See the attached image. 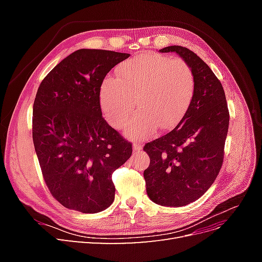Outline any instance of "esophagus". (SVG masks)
<instances>
[{"label":"esophagus","instance_id":"1","mask_svg":"<svg viewBox=\"0 0 262 262\" xmlns=\"http://www.w3.org/2000/svg\"><path fill=\"white\" fill-rule=\"evenodd\" d=\"M132 147H133V152L137 153V152H140V150L142 149V147H143V146H142L140 143H133Z\"/></svg>","mask_w":262,"mask_h":262}]
</instances>
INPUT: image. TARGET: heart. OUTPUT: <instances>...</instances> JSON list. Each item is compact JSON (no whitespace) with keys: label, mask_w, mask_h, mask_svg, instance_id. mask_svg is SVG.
I'll list each match as a JSON object with an SVG mask.
<instances>
[{"label":"heart","mask_w":262,"mask_h":262,"mask_svg":"<svg viewBox=\"0 0 262 262\" xmlns=\"http://www.w3.org/2000/svg\"><path fill=\"white\" fill-rule=\"evenodd\" d=\"M193 75L181 59L144 53L118 68L117 78H107L100 90V106L107 121L120 128L134 110L139 113L124 126L132 139H148L156 126L175 125L191 100Z\"/></svg>","instance_id":"b5f03b06"}]
</instances>
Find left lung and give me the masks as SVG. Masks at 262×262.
<instances>
[{"mask_svg": "<svg viewBox=\"0 0 262 262\" xmlns=\"http://www.w3.org/2000/svg\"><path fill=\"white\" fill-rule=\"evenodd\" d=\"M160 52L180 55L194 81L191 101L176 128L144 145L150 160L143 173L148 198L176 208L199 199L217 177L229 114L223 86L202 59L181 46Z\"/></svg>", "mask_w": 262, "mask_h": 262, "instance_id": "8db88e82", "label": "left lung"}]
</instances>
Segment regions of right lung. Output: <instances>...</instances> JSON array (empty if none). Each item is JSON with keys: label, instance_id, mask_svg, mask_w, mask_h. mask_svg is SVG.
I'll use <instances>...</instances> for the list:
<instances>
[{"label": "right lung", "instance_id": "add662e5", "mask_svg": "<svg viewBox=\"0 0 262 262\" xmlns=\"http://www.w3.org/2000/svg\"><path fill=\"white\" fill-rule=\"evenodd\" d=\"M129 53L80 49L47 75L33 108V140L42 176L63 207L97 213L115 200L113 172L132 144L102 118L99 94L107 73Z\"/></svg>", "mask_w": 262, "mask_h": 262}]
</instances>
